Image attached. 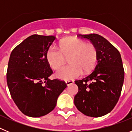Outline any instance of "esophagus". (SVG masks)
Instances as JSON below:
<instances>
[{
  "mask_svg": "<svg viewBox=\"0 0 132 132\" xmlns=\"http://www.w3.org/2000/svg\"><path fill=\"white\" fill-rule=\"evenodd\" d=\"M73 82H74V80H66V81H65V83H66V85H67V86H69V85H71V84H73Z\"/></svg>",
  "mask_w": 132,
  "mask_h": 132,
  "instance_id": "esophagus-1",
  "label": "esophagus"
}]
</instances>
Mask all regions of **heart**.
Returning <instances> with one entry per match:
<instances>
[{
    "label": "heart",
    "instance_id": "obj_1",
    "mask_svg": "<svg viewBox=\"0 0 132 132\" xmlns=\"http://www.w3.org/2000/svg\"><path fill=\"white\" fill-rule=\"evenodd\" d=\"M60 50L55 45L47 49L46 58L52 68L57 69L63 63L65 57H69L71 65L63 66L56 71L55 76L63 80H69L80 77L83 73H89L94 68L97 61L98 52L93 45L76 38L61 41Z\"/></svg>",
    "mask_w": 132,
    "mask_h": 132
}]
</instances>
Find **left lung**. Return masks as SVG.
Listing matches in <instances>:
<instances>
[{"mask_svg":"<svg viewBox=\"0 0 132 132\" xmlns=\"http://www.w3.org/2000/svg\"><path fill=\"white\" fill-rule=\"evenodd\" d=\"M79 36L90 41L96 47L98 63L91 74L75 81L79 88L75 105L86 116L101 117L112 111L120 96L124 79L122 57L118 50L100 35Z\"/></svg>","mask_w":132,"mask_h":132,"instance_id":"left-lung-1","label":"left lung"}]
</instances>
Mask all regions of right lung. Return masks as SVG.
Here are the masks:
<instances>
[{"label": "right lung", "instance_id": "right-lung-1", "mask_svg": "<svg viewBox=\"0 0 132 132\" xmlns=\"http://www.w3.org/2000/svg\"><path fill=\"white\" fill-rule=\"evenodd\" d=\"M55 37L34 34L12 52L6 80L12 98L23 114L45 116L55 107L58 96L67 87L64 81L51 80L53 73L46 52Z\"/></svg>", "mask_w": 132, "mask_h": 132}]
</instances>
